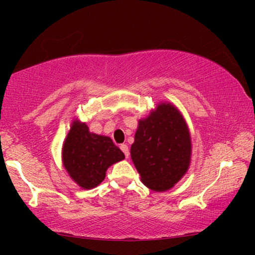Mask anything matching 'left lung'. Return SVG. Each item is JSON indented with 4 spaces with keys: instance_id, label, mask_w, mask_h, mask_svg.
<instances>
[{
    "instance_id": "left-lung-1",
    "label": "left lung",
    "mask_w": 255,
    "mask_h": 255,
    "mask_svg": "<svg viewBox=\"0 0 255 255\" xmlns=\"http://www.w3.org/2000/svg\"><path fill=\"white\" fill-rule=\"evenodd\" d=\"M125 158L109 137L89 131L85 123H73L62 147V161L69 175L79 186L92 189L106 177L111 165Z\"/></svg>"
}]
</instances>
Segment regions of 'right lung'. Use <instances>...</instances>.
<instances>
[{"mask_svg":"<svg viewBox=\"0 0 255 255\" xmlns=\"http://www.w3.org/2000/svg\"><path fill=\"white\" fill-rule=\"evenodd\" d=\"M186 122L176 108L159 104L155 111L139 122L131 158L142 183L149 189L165 191L187 172L191 144Z\"/></svg>","mask_w":255,"mask_h":255,"instance_id":"right-lung-1","label":"right lung"}]
</instances>
